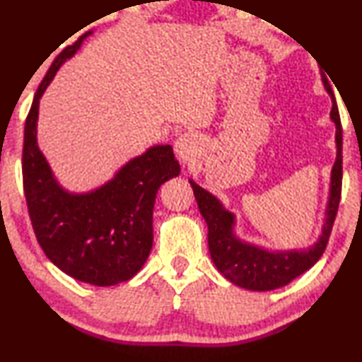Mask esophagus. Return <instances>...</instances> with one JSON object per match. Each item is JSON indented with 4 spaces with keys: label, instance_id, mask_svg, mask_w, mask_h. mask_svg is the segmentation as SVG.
I'll return each instance as SVG.
<instances>
[{
    "label": "esophagus",
    "instance_id": "obj_1",
    "mask_svg": "<svg viewBox=\"0 0 362 362\" xmlns=\"http://www.w3.org/2000/svg\"><path fill=\"white\" fill-rule=\"evenodd\" d=\"M199 148H201V140L197 138L196 133L192 132L182 133V135L177 136V140L175 141L176 155L182 163H185V165L194 160L197 153H199Z\"/></svg>",
    "mask_w": 362,
    "mask_h": 362
}]
</instances>
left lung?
I'll list each match as a JSON object with an SVG mask.
<instances>
[{"mask_svg": "<svg viewBox=\"0 0 362 362\" xmlns=\"http://www.w3.org/2000/svg\"><path fill=\"white\" fill-rule=\"evenodd\" d=\"M325 88L333 98L329 83L323 78ZM336 127V161L331 170L329 197L325 211V224L321 235L313 245L303 250H269L250 244L235 235V216L227 211L224 204L204 187L189 180L199 212L207 224V244L211 259L217 270L232 284L252 291H269L288 285L291 280L310 270L323 255L333 229L336 212L341 199V181H343V128L336 102L329 113Z\"/></svg>", "mask_w": 362, "mask_h": 362, "instance_id": "8db88e82", "label": "left lung"}]
</instances>
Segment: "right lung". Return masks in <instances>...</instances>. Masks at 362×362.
Listing matches in <instances>:
<instances>
[{
    "mask_svg": "<svg viewBox=\"0 0 362 362\" xmlns=\"http://www.w3.org/2000/svg\"><path fill=\"white\" fill-rule=\"evenodd\" d=\"M90 34L64 49L37 87L24 125L23 185L34 234L47 259L78 281L112 286L133 279L145 265L156 192L181 168L170 145H155L95 189L71 192L59 185L37 145L39 100Z\"/></svg>",
    "mask_w": 362,
    "mask_h": 362,
    "instance_id": "right-lung-1",
    "label": "right lung"
}]
</instances>
